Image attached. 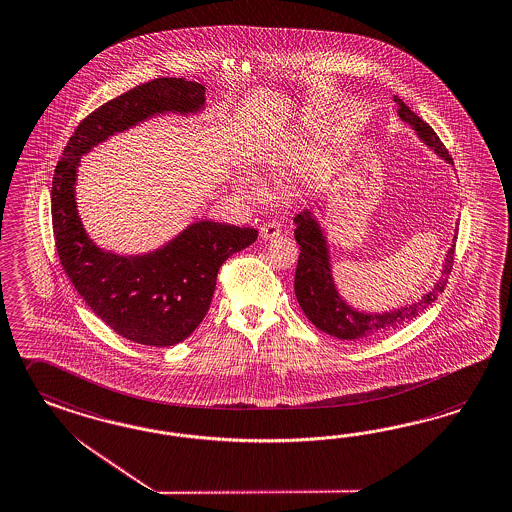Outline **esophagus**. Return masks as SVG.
Here are the masks:
<instances>
[{
    "mask_svg": "<svg viewBox=\"0 0 512 512\" xmlns=\"http://www.w3.org/2000/svg\"><path fill=\"white\" fill-rule=\"evenodd\" d=\"M280 234H282V226L275 223V221H269V223H263L262 226H260V236H262L265 241L275 239V237L280 236Z\"/></svg>",
    "mask_w": 512,
    "mask_h": 512,
    "instance_id": "1",
    "label": "esophagus"
}]
</instances>
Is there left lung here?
<instances>
[{"label": "left lung", "instance_id": "8db88e82", "mask_svg": "<svg viewBox=\"0 0 512 512\" xmlns=\"http://www.w3.org/2000/svg\"><path fill=\"white\" fill-rule=\"evenodd\" d=\"M397 104V113L412 130L418 133L421 141L431 146L440 158L447 163H453L446 146L440 141V137L434 133L433 128L421 120L399 96H394ZM295 239L299 243V262L295 271V295L301 304L302 312L314 323L315 327L338 340L360 341L367 340L371 336H377L382 332H390L395 328L407 325L414 317H418L427 306H431L436 297L444 291L447 275L451 273V265L455 258V243L447 250L446 263L442 275L434 288L423 295L420 301L403 306L399 310L384 312V314H366L351 308L343 301L334 286V278L330 271V256H328L327 239L321 230L319 223L312 217L310 211H302L295 217Z\"/></svg>", "mask_w": 512, "mask_h": 512}]
</instances>
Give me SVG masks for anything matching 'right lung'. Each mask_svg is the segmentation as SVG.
<instances>
[{
  "instance_id": "obj_1",
  "label": "right lung",
  "mask_w": 512,
  "mask_h": 512,
  "mask_svg": "<svg viewBox=\"0 0 512 512\" xmlns=\"http://www.w3.org/2000/svg\"><path fill=\"white\" fill-rule=\"evenodd\" d=\"M206 87L184 78H156L94 109L66 143L52 182V224L61 265L94 314L126 340L169 347L184 341L210 310L217 273L258 237L254 228L198 221L145 256L98 249L76 210L79 159L107 137L159 113H197Z\"/></svg>"
}]
</instances>
